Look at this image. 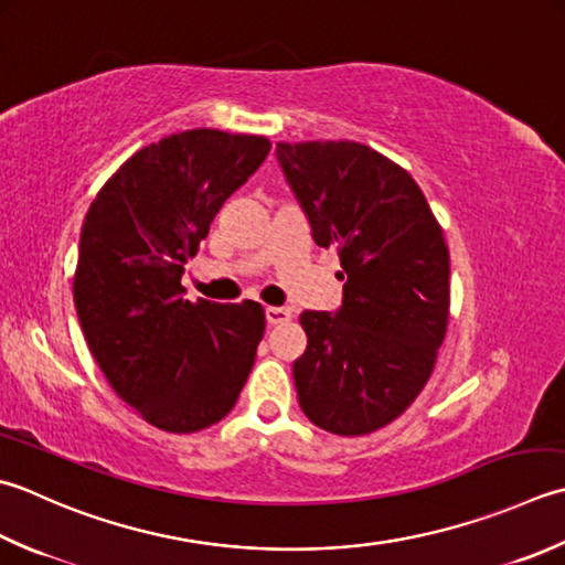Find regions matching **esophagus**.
Here are the masks:
<instances>
[{
	"label": "esophagus",
	"mask_w": 565,
	"mask_h": 565,
	"mask_svg": "<svg viewBox=\"0 0 565 565\" xmlns=\"http://www.w3.org/2000/svg\"><path fill=\"white\" fill-rule=\"evenodd\" d=\"M264 318H267L269 326H281V323H289L291 311H289V308L269 306V308H264Z\"/></svg>",
	"instance_id": "34e87169"
}]
</instances>
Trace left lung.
<instances>
[{"mask_svg":"<svg viewBox=\"0 0 565 565\" xmlns=\"http://www.w3.org/2000/svg\"><path fill=\"white\" fill-rule=\"evenodd\" d=\"M318 247L340 257L338 311H303L294 384L308 422L372 434L424 390L444 342L450 259L422 188L358 141L276 143Z\"/></svg>","mask_w":565,"mask_h":565,"instance_id":"8db88e82","label":"left lung"}]
</instances>
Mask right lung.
I'll list each match as a JSON object with an SVG mask.
<instances>
[{
  "label": "right lung",
  "mask_w": 565,
  "mask_h": 565,
  "mask_svg": "<svg viewBox=\"0 0 565 565\" xmlns=\"http://www.w3.org/2000/svg\"><path fill=\"white\" fill-rule=\"evenodd\" d=\"M269 149L217 129L163 137L125 161L85 215L73 298L87 348L119 399L169 434L217 424L257 358L262 306L191 303L181 276Z\"/></svg>",
  "instance_id": "right-lung-1"
}]
</instances>
